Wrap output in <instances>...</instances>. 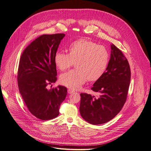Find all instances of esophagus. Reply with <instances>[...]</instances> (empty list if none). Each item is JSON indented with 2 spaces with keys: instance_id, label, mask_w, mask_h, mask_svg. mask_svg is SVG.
I'll return each mask as SVG.
<instances>
[{
  "instance_id": "1",
  "label": "esophagus",
  "mask_w": 151,
  "mask_h": 151,
  "mask_svg": "<svg viewBox=\"0 0 151 151\" xmlns=\"http://www.w3.org/2000/svg\"><path fill=\"white\" fill-rule=\"evenodd\" d=\"M73 92H74V91L72 90L71 89H68V93H69V94H71L72 93H73Z\"/></svg>"
}]
</instances>
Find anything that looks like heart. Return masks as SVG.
I'll return each instance as SVG.
<instances>
[{"mask_svg": "<svg viewBox=\"0 0 151 151\" xmlns=\"http://www.w3.org/2000/svg\"><path fill=\"white\" fill-rule=\"evenodd\" d=\"M69 54L58 51L54 55V62L57 68L64 71L76 61V68L64 73L60 81L65 86L73 90L80 88L88 79L96 81L106 70L109 61L107 49L96 42L81 38L72 42L68 47Z\"/></svg>", "mask_w": 151, "mask_h": 151, "instance_id": "obj_1", "label": "heart"}]
</instances>
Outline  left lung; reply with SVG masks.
Instances as JSON below:
<instances>
[{"label": "left lung", "instance_id": "obj_1", "mask_svg": "<svg viewBox=\"0 0 151 151\" xmlns=\"http://www.w3.org/2000/svg\"><path fill=\"white\" fill-rule=\"evenodd\" d=\"M111 48L108 68L91 88L99 96L80 94L81 116L94 125L106 123L120 112L126 101L129 87L131 70L128 61L114 45H111Z\"/></svg>", "mask_w": 151, "mask_h": 151}]
</instances>
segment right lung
I'll use <instances>...</instances> for the list:
<instances>
[{
    "mask_svg": "<svg viewBox=\"0 0 151 151\" xmlns=\"http://www.w3.org/2000/svg\"><path fill=\"white\" fill-rule=\"evenodd\" d=\"M65 36L64 33L40 36L25 48L20 59L19 92L30 112L41 120L57 117L67 94L65 86L47 88L57 80L54 55Z\"/></svg>",
    "mask_w": 151,
    "mask_h": 151,
    "instance_id": "add662e5",
    "label": "right lung"
}]
</instances>
